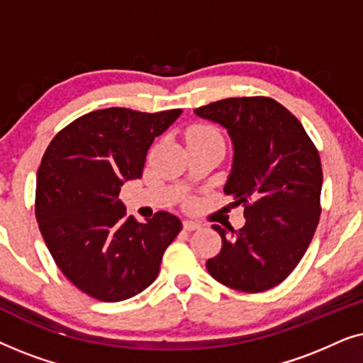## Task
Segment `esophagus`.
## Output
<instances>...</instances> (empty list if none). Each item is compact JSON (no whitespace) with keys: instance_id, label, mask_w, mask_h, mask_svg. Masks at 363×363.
Segmentation results:
<instances>
[{"instance_id":"1","label":"esophagus","mask_w":363,"mask_h":363,"mask_svg":"<svg viewBox=\"0 0 363 363\" xmlns=\"http://www.w3.org/2000/svg\"><path fill=\"white\" fill-rule=\"evenodd\" d=\"M201 225L196 221H190V220H185L183 221V230L185 231H195V230H200Z\"/></svg>"}]
</instances>
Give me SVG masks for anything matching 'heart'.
<instances>
[{
	"mask_svg": "<svg viewBox=\"0 0 363 363\" xmlns=\"http://www.w3.org/2000/svg\"><path fill=\"white\" fill-rule=\"evenodd\" d=\"M203 137H220V135H218V133L208 125H193L186 130V140L203 138Z\"/></svg>",
	"mask_w": 363,
	"mask_h": 363,
	"instance_id": "obj_1",
	"label": "heart"
}]
</instances>
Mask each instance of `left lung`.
<instances>
[{
	"instance_id": "left-lung-1",
	"label": "left lung",
	"mask_w": 363,
	"mask_h": 363,
	"mask_svg": "<svg viewBox=\"0 0 363 363\" xmlns=\"http://www.w3.org/2000/svg\"><path fill=\"white\" fill-rule=\"evenodd\" d=\"M233 140L225 193L245 206L241 230L213 225L220 255L206 261L218 282L242 292L281 284L309 247L320 216L322 165L302 123L271 97H231L195 108Z\"/></svg>"
}]
</instances>
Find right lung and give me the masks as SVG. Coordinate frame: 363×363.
<instances>
[{
    "label": "right lung",
    "instance_id": "obj_1",
    "mask_svg": "<svg viewBox=\"0 0 363 363\" xmlns=\"http://www.w3.org/2000/svg\"><path fill=\"white\" fill-rule=\"evenodd\" d=\"M182 108L157 113L101 108L64 127L36 177V220L52 259L77 289L118 302L157 279L163 252L182 231L175 215L127 216L121 186L142 177L155 137Z\"/></svg>",
    "mask_w": 363,
    "mask_h": 363
}]
</instances>
